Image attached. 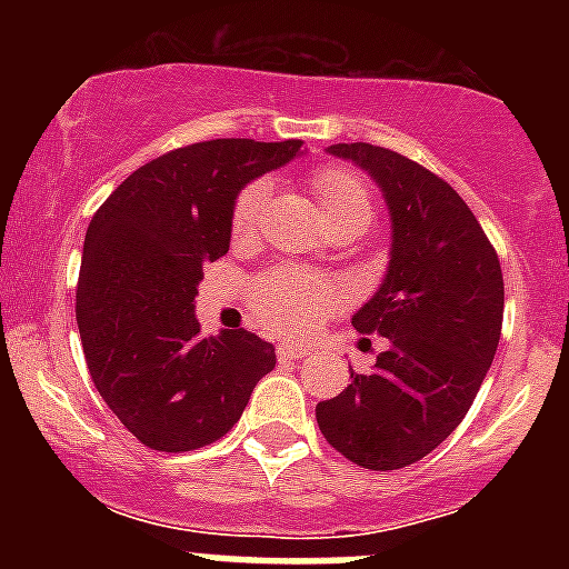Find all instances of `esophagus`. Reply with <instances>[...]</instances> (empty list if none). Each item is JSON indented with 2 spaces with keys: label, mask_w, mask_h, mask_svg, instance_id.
I'll list each match as a JSON object with an SVG mask.
<instances>
[{
  "label": "esophagus",
  "mask_w": 569,
  "mask_h": 569,
  "mask_svg": "<svg viewBox=\"0 0 569 569\" xmlns=\"http://www.w3.org/2000/svg\"><path fill=\"white\" fill-rule=\"evenodd\" d=\"M308 353H310L308 345H293V341H284V345H279L281 361H299V359H305Z\"/></svg>",
  "instance_id": "obj_1"
}]
</instances>
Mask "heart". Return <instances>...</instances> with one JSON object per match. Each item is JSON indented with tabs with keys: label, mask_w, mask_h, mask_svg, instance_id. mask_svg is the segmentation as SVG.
Instances as JSON below:
<instances>
[{
	"label": "heart",
	"mask_w": 569,
	"mask_h": 569,
	"mask_svg": "<svg viewBox=\"0 0 569 569\" xmlns=\"http://www.w3.org/2000/svg\"><path fill=\"white\" fill-rule=\"evenodd\" d=\"M310 188L319 199L328 224L353 219V216L370 219L373 199H370L365 179L353 170L319 168L310 179ZM264 202H268V182H253L241 190L233 204V219H230L236 239L253 236ZM339 301L341 288L336 281L279 270L259 284L256 313H259L261 325L276 333H305V330L316 328Z\"/></svg>",
	"instance_id": "obj_1"
}]
</instances>
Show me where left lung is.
I'll use <instances>...</instances> for the list:
<instances>
[{"mask_svg":"<svg viewBox=\"0 0 569 569\" xmlns=\"http://www.w3.org/2000/svg\"><path fill=\"white\" fill-rule=\"evenodd\" d=\"M379 184L390 210V261L379 290L353 313L359 333L387 347L316 405L325 439L367 470H399L453 433L492 365L505 313L499 256L445 179L396 150L330 144ZM365 341V339H361Z\"/></svg>","mask_w":569,"mask_h":569,"instance_id":"left-lung-1","label":"left lung"}]
</instances>
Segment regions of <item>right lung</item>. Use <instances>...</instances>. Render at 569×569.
Wrapping results in <instances>:
<instances>
[{"label":"right lung","instance_id":"add662e5","mask_svg":"<svg viewBox=\"0 0 569 569\" xmlns=\"http://www.w3.org/2000/svg\"><path fill=\"white\" fill-rule=\"evenodd\" d=\"M301 153L299 139H213L124 179L90 219L77 288L84 361L104 405L150 450L184 453L241 419L276 347L199 333L202 268L230 248L236 196Z\"/></svg>","mask_w":569,"mask_h":569}]
</instances>
